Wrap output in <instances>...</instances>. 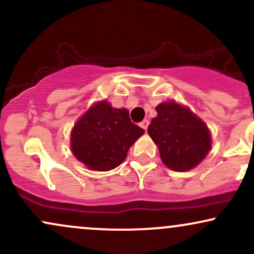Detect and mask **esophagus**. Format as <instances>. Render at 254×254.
<instances>
[{
	"mask_svg": "<svg viewBox=\"0 0 254 254\" xmlns=\"http://www.w3.org/2000/svg\"><path fill=\"white\" fill-rule=\"evenodd\" d=\"M148 125H149V121H148V119H144L143 122H141V123H139V127L144 130L148 129Z\"/></svg>",
	"mask_w": 254,
	"mask_h": 254,
	"instance_id": "obj_1",
	"label": "esophagus"
}]
</instances>
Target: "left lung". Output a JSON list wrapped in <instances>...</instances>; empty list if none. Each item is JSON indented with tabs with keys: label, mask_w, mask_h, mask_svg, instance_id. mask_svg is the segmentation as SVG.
<instances>
[{
	"label": "left lung",
	"mask_w": 254,
	"mask_h": 254,
	"mask_svg": "<svg viewBox=\"0 0 254 254\" xmlns=\"http://www.w3.org/2000/svg\"><path fill=\"white\" fill-rule=\"evenodd\" d=\"M148 133L159 148L162 162L176 172L192 170L211 149L208 127L188 107L173 101L156 106Z\"/></svg>",
	"instance_id": "8db88e82"
}]
</instances>
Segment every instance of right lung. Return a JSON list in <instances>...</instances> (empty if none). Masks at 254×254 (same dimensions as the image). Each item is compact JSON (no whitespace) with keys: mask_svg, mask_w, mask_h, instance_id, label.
Returning <instances> with one entry per match:
<instances>
[{"mask_svg":"<svg viewBox=\"0 0 254 254\" xmlns=\"http://www.w3.org/2000/svg\"><path fill=\"white\" fill-rule=\"evenodd\" d=\"M144 133L130 121L127 109L99 101L76 122L70 133L72 154L93 171H110L124 161L127 150Z\"/></svg>","mask_w":254,"mask_h":254,"instance_id":"1","label":"right lung"}]
</instances>
